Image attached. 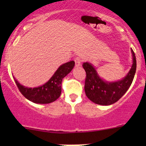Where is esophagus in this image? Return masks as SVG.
I'll list each match as a JSON object with an SVG mask.
<instances>
[{"label": "esophagus", "instance_id": "1", "mask_svg": "<svg viewBox=\"0 0 146 146\" xmlns=\"http://www.w3.org/2000/svg\"><path fill=\"white\" fill-rule=\"evenodd\" d=\"M74 61H75L76 66H80L81 65V61H82V60H81L80 58H76L74 59Z\"/></svg>", "mask_w": 146, "mask_h": 146}]
</instances>
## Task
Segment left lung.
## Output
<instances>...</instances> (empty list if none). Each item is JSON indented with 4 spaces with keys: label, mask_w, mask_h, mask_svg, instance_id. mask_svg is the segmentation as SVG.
<instances>
[{
    "label": "left lung",
    "mask_w": 146,
    "mask_h": 146,
    "mask_svg": "<svg viewBox=\"0 0 146 146\" xmlns=\"http://www.w3.org/2000/svg\"><path fill=\"white\" fill-rule=\"evenodd\" d=\"M133 63L128 74L122 80L115 82H108L102 79L95 67L88 62L82 64L86 72L85 92L91 102L100 105H110L118 101L127 91L133 81L136 72V58L132 49Z\"/></svg>",
    "instance_id": "1"
}]
</instances>
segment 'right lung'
I'll list each match as a JSON object with an SVG mask.
<instances>
[{
	"instance_id": "right-lung-1",
	"label": "right lung",
	"mask_w": 146,
	"mask_h": 146,
	"mask_svg": "<svg viewBox=\"0 0 146 146\" xmlns=\"http://www.w3.org/2000/svg\"><path fill=\"white\" fill-rule=\"evenodd\" d=\"M74 64V60H72L60 65L46 83L38 87H25L15 77L14 79L21 94L29 101L36 104H49L55 102L60 96L62 80L70 73Z\"/></svg>"
}]
</instances>
